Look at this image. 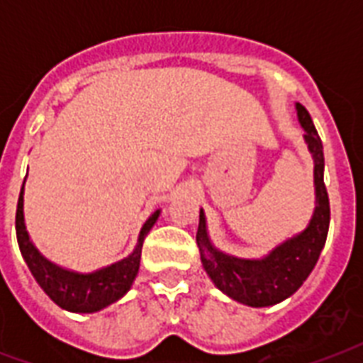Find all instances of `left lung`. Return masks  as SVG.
Returning <instances> with one entry per match:
<instances>
[{"instance_id":"1","label":"left lung","mask_w":363,"mask_h":363,"mask_svg":"<svg viewBox=\"0 0 363 363\" xmlns=\"http://www.w3.org/2000/svg\"><path fill=\"white\" fill-rule=\"evenodd\" d=\"M299 122L305 130V141L315 158L316 207L305 232L288 239L264 259H241L218 252L205 230L203 211H199L198 241L201 264L207 275L222 292L250 307H267L290 298L315 269L326 245L330 228V199L324 184V150L309 111L296 105Z\"/></svg>"}]
</instances>
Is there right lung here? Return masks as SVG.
<instances>
[{"instance_id": "add662e5", "label": "right lung", "mask_w": 363, "mask_h": 363, "mask_svg": "<svg viewBox=\"0 0 363 363\" xmlns=\"http://www.w3.org/2000/svg\"><path fill=\"white\" fill-rule=\"evenodd\" d=\"M22 207H24V184H22L18 205H16V239H18L20 252L24 256L31 275L35 277V281L39 282V286L45 290L48 298L62 309L73 311V313H96L107 305L115 303L116 299H121L130 290L131 282L135 281L137 271H139L143 241L160 215V211H156L148 216V220L141 228L135 250L128 258L90 275H79V273L56 267L47 258H43L26 232Z\"/></svg>"}]
</instances>
